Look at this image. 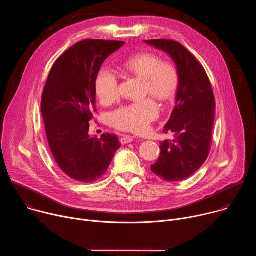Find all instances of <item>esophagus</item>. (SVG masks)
Here are the masks:
<instances>
[{
	"mask_svg": "<svg viewBox=\"0 0 256 256\" xmlns=\"http://www.w3.org/2000/svg\"><path fill=\"white\" fill-rule=\"evenodd\" d=\"M134 136H122V138H120V142L122 144H128V142H132L134 140Z\"/></svg>",
	"mask_w": 256,
	"mask_h": 256,
	"instance_id": "esophagus-1",
	"label": "esophagus"
}]
</instances>
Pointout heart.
<instances>
[{
    "label": "heart",
    "instance_id": "1",
    "mask_svg": "<svg viewBox=\"0 0 256 256\" xmlns=\"http://www.w3.org/2000/svg\"><path fill=\"white\" fill-rule=\"evenodd\" d=\"M128 75L142 80V96H152L161 103L170 102L179 86V72L170 62L150 52L138 54L122 64ZM118 76L108 68H102L96 77L95 90L103 104H110L120 97ZM159 116V107L152 98L124 106L112 116V126L124 132L144 134Z\"/></svg>",
    "mask_w": 256,
    "mask_h": 256
}]
</instances>
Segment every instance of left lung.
Listing matches in <instances>:
<instances>
[{"label":"left lung","mask_w":256,"mask_h":256,"mask_svg":"<svg viewBox=\"0 0 256 256\" xmlns=\"http://www.w3.org/2000/svg\"><path fill=\"white\" fill-rule=\"evenodd\" d=\"M144 42L166 52L179 72L176 105L164 128L173 138L161 142L160 156L151 170L165 181H181L196 172L210 154L216 106L212 88L204 66L184 46L170 40Z\"/></svg>","instance_id":"left-lung-1"}]
</instances>
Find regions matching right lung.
Masks as SVG:
<instances>
[{
    "instance_id": "right-lung-1",
    "label": "right lung",
    "mask_w": 256,
    "mask_h": 256,
    "mask_svg": "<svg viewBox=\"0 0 256 256\" xmlns=\"http://www.w3.org/2000/svg\"><path fill=\"white\" fill-rule=\"evenodd\" d=\"M124 42L86 40L54 64L42 97V114L52 154L60 170L83 184L100 179L120 147L114 134L90 138L96 112L95 81L103 62Z\"/></svg>"
}]
</instances>
